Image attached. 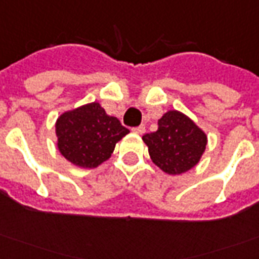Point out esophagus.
<instances>
[{
  "mask_svg": "<svg viewBox=\"0 0 259 259\" xmlns=\"http://www.w3.org/2000/svg\"><path fill=\"white\" fill-rule=\"evenodd\" d=\"M132 131L137 132V134H139V135H143V134L146 132V128L143 127V125H139V127H135V128H134Z\"/></svg>",
  "mask_w": 259,
  "mask_h": 259,
  "instance_id": "34e87169",
  "label": "esophagus"
}]
</instances>
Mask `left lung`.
<instances>
[{"label":"left lung","instance_id":"1","mask_svg":"<svg viewBox=\"0 0 259 259\" xmlns=\"http://www.w3.org/2000/svg\"><path fill=\"white\" fill-rule=\"evenodd\" d=\"M153 163L164 172L178 175L199 163L204 153L207 137L190 118L169 110L158 120L157 131L145 134Z\"/></svg>","mask_w":259,"mask_h":259}]
</instances>
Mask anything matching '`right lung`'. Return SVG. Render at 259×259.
<instances>
[{
    "mask_svg": "<svg viewBox=\"0 0 259 259\" xmlns=\"http://www.w3.org/2000/svg\"><path fill=\"white\" fill-rule=\"evenodd\" d=\"M128 132L118 118L107 116L96 102L63 113L56 121L59 152L82 168H94L106 161Z\"/></svg>",
    "mask_w": 259,
    "mask_h": 259,
    "instance_id": "1",
    "label": "right lung"
}]
</instances>
